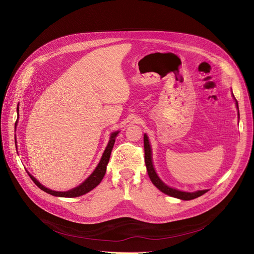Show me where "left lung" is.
I'll use <instances>...</instances> for the list:
<instances>
[{"label": "left lung", "mask_w": 254, "mask_h": 254, "mask_svg": "<svg viewBox=\"0 0 254 254\" xmlns=\"http://www.w3.org/2000/svg\"><path fill=\"white\" fill-rule=\"evenodd\" d=\"M236 106L239 109V105H237V101H236ZM143 144H144V161H145V167H146V171H148L149 177L151 179V182L153 183V185L158 188V189L163 192L165 194H168L172 197H176L179 199H184V200H191L194 198H197L199 196H201L202 194L207 193L208 190H202V191H197V192H183V191H178L176 189H173V188H170L167 185L163 184L159 177L157 176L156 172L154 170L153 167V162H152V152H151V146L149 143V139L148 136L144 134L143 136Z\"/></svg>", "instance_id": "left-lung-1"}]
</instances>
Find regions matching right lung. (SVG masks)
I'll return each mask as SVG.
<instances>
[{
  "mask_svg": "<svg viewBox=\"0 0 254 254\" xmlns=\"http://www.w3.org/2000/svg\"><path fill=\"white\" fill-rule=\"evenodd\" d=\"M117 134H118V132H115V133H113L111 135L110 142H109L108 146H106V149H105V151H104V153L102 155L99 165L97 166L95 171L93 172L91 175H89V177L86 179L84 183H82L80 186L75 188V189H71V190L66 191V192L53 191V190L47 189V188H45L44 186L41 185L37 181V179L34 176H31L29 173H28V175L31 178V181L34 182L38 186V188H40L41 190L48 193V194H51V195H54V196H59V197H78V196L86 194L87 192L92 191L94 188H96L98 185L101 183L102 178H103L105 172H106V166H108V163H109L111 153H112V150H113L114 143H115V138H116Z\"/></svg>",
  "mask_w": 254,
  "mask_h": 254,
  "instance_id": "1",
  "label": "right lung"
}]
</instances>
